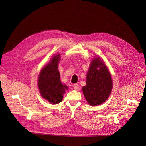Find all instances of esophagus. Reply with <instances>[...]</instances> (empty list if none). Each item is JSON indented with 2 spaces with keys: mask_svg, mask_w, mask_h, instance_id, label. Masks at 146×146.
Returning <instances> with one entry per match:
<instances>
[{
  "mask_svg": "<svg viewBox=\"0 0 146 146\" xmlns=\"http://www.w3.org/2000/svg\"><path fill=\"white\" fill-rule=\"evenodd\" d=\"M73 86V88H74L75 90H78V89H79V88L78 84H74Z\"/></svg>",
  "mask_w": 146,
  "mask_h": 146,
  "instance_id": "obj_1",
  "label": "esophagus"
}]
</instances>
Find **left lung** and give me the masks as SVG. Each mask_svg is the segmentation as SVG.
<instances>
[{"mask_svg":"<svg viewBox=\"0 0 146 146\" xmlns=\"http://www.w3.org/2000/svg\"><path fill=\"white\" fill-rule=\"evenodd\" d=\"M86 85L82 91L88 103L99 105L108 98L112 89V80L108 68L99 57L91 61L86 75Z\"/></svg>","mask_w":146,"mask_h":146,"instance_id":"8db88e82","label":"left lung"}]
</instances>
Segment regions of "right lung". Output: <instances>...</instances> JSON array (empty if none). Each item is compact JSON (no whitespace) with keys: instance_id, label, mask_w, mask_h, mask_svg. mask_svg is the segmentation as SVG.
<instances>
[{"instance_id":"right-lung-1","label":"right lung","mask_w":146,"mask_h":146,"mask_svg":"<svg viewBox=\"0 0 146 146\" xmlns=\"http://www.w3.org/2000/svg\"><path fill=\"white\" fill-rule=\"evenodd\" d=\"M60 54L54 56L45 66L38 76V85L42 97L54 104L62 101L67 86L61 82L58 70Z\"/></svg>"}]
</instances>
